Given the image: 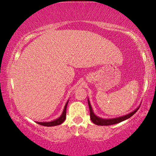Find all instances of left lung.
Masks as SVG:
<instances>
[{
	"instance_id": "1",
	"label": "left lung",
	"mask_w": 156,
	"mask_h": 156,
	"mask_svg": "<svg viewBox=\"0 0 156 156\" xmlns=\"http://www.w3.org/2000/svg\"><path fill=\"white\" fill-rule=\"evenodd\" d=\"M88 106H89V108H90V119L92 121V122H94L95 125H114L116 124V123H119L120 122L123 121V120H127L131 116L133 115L134 113H135L136 111L139 110V107L137 108H136L133 112L129 113L126 115L122 116V117H119V118H113V119H102V118H100L99 117H97L94 115V113H93L92 109L91 107V105H90V103L89 100H88Z\"/></svg>"
}]
</instances>
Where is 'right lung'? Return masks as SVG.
I'll use <instances>...</instances> for the list:
<instances>
[{
	"mask_svg": "<svg viewBox=\"0 0 156 156\" xmlns=\"http://www.w3.org/2000/svg\"><path fill=\"white\" fill-rule=\"evenodd\" d=\"M68 102H66V105H65V107L64 109V111L63 113H62V115L60 116V117L58 118V119L55 120H53V121H51V122H36V123H38V124L41 125H43V126H46V127H50V126H55V125H60L62 124V122H63L65 119H66V107H67V104H68Z\"/></svg>",
	"mask_w": 156,
	"mask_h": 156,
	"instance_id": "1",
	"label": "right lung"
}]
</instances>
